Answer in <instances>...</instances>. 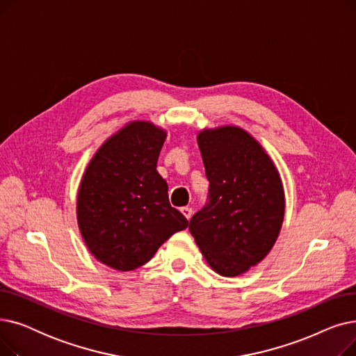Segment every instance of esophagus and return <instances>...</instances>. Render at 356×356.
Segmentation results:
<instances>
[{
  "mask_svg": "<svg viewBox=\"0 0 356 356\" xmlns=\"http://www.w3.org/2000/svg\"><path fill=\"white\" fill-rule=\"evenodd\" d=\"M180 212L184 215V218L188 219V220H191V218H192V213H193V211H192V208H188V207H184V208H181L180 209Z\"/></svg>",
  "mask_w": 356,
  "mask_h": 356,
  "instance_id": "esophagus-1",
  "label": "esophagus"
}]
</instances>
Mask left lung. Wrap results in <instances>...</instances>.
<instances>
[{
    "label": "left lung",
    "mask_w": 356,
    "mask_h": 356,
    "mask_svg": "<svg viewBox=\"0 0 356 356\" xmlns=\"http://www.w3.org/2000/svg\"><path fill=\"white\" fill-rule=\"evenodd\" d=\"M196 138L211 202L193 215L189 231L215 273L236 277L275 244L286 212L283 181L266 148L244 128H203Z\"/></svg>",
    "instance_id": "8db88e82"
}]
</instances>
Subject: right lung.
Returning <instances> with one entry per match:
<instances>
[{
    "mask_svg": "<svg viewBox=\"0 0 356 356\" xmlns=\"http://www.w3.org/2000/svg\"><path fill=\"white\" fill-rule=\"evenodd\" d=\"M167 131L152 121L127 122L88 163L76 197L79 232L89 252L117 271L153 258L189 222L168 202L157 172Z\"/></svg>",
    "mask_w": 356,
    "mask_h": 356,
    "instance_id": "add662e5",
    "label": "right lung"
}]
</instances>
